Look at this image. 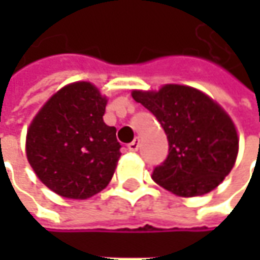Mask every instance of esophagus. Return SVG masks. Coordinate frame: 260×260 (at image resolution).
Listing matches in <instances>:
<instances>
[{
    "label": "esophagus",
    "instance_id": "1",
    "mask_svg": "<svg viewBox=\"0 0 260 260\" xmlns=\"http://www.w3.org/2000/svg\"><path fill=\"white\" fill-rule=\"evenodd\" d=\"M139 146H140V140L136 137L135 140L128 145V150H130V152H137V150H139Z\"/></svg>",
    "mask_w": 260,
    "mask_h": 260
}]
</instances>
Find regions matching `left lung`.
<instances>
[{
    "label": "left lung",
    "instance_id": "left-lung-1",
    "mask_svg": "<svg viewBox=\"0 0 260 260\" xmlns=\"http://www.w3.org/2000/svg\"><path fill=\"white\" fill-rule=\"evenodd\" d=\"M132 96L157 118L169 142V155L152 175L156 184L189 198L224 181L237 159L239 136L221 105L203 91L179 84L157 91L133 89Z\"/></svg>",
    "mask_w": 260,
    "mask_h": 260
}]
</instances>
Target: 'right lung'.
Returning <instances> with one entry per match:
<instances>
[{
    "label": "right lung",
    "mask_w": 260,
    "mask_h": 260,
    "mask_svg": "<svg viewBox=\"0 0 260 260\" xmlns=\"http://www.w3.org/2000/svg\"><path fill=\"white\" fill-rule=\"evenodd\" d=\"M108 98L86 81L52 95L27 128L25 156L55 194L86 200L110 184L120 159L115 127L103 120Z\"/></svg>",
    "instance_id": "add662e5"
}]
</instances>
